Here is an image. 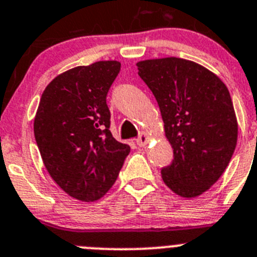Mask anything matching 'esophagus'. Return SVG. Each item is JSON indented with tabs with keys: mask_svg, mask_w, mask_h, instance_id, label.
Listing matches in <instances>:
<instances>
[{
	"mask_svg": "<svg viewBox=\"0 0 257 257\" xmlns=\"http://www.w3.org/2000/svg\"><path fill=\"white\" fill-rule=\"evenodd\" d=\"M150 140H151L150 134H148L147 132H143V133L140 136V138L137 140V145L140 146V147H145V146L150 142Z\"/></svg>",
	"mask_w": 257,
	"mask_h": 257,
	"instance_id": "esophagus-1",
	"label": "esophagus"
}]
</instances>
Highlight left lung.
<instances>
[{
  "label": "left lung",
  "mask_w": 257,
  "mask_h": 257,
  "mask_svg": "<svg viewBox=\"0 0 257 257\" xmlns=\"http://www.w3.org/2000/svg\"><path fill=\"white\" fill-rule=\"evenodd\" d=\"M138 74L155 95L174 160L161 171L170 190L196 198L218 181L237 145L238 124L227 86L188 59H146Z\"/></svg>",
  "instance_id": "left-lung-1"
}]
</instances>
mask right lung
I'll use <instances>...</instances> for the list:
<instances>
[{
    "label": "right lung",
    "mask_w": 257,
    "mask_h": 257,
    "mask_svg": "<svg viewBox=\"0 0 257 257\" xmlns=\"http://www.w3.org/2000/svg\"><path fill=\"white\" fill-rule=\"evenodd\" d=\"M120 66L100 61L58 74L45 87L35 114V141L45 169L80 201L102 198L131 152L109 131L106 95Z\"/></svg>",
    "instance_id": "add662e5"
}]
</instances>
